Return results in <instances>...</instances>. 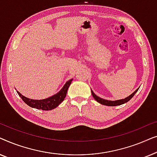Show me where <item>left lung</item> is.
Returning <instances> with one entry per match:
<instances>
[{
    "label": "left lung",
    "mask_w": 157,
    "mask_h": 157,
    "mask_svg": "<svg viewBox=\"0 0 157 157\" xmlns=\"http://www.w3.org/2000/svg\"><path fill=\"white\" fill-rule=\"evenodd\" d=\"M139 89V88H138V89H137L136 91L134 92V93H132L130 96H128V97L125 98L124 99H120V100H117V101H109V100L103 99V98L98 97V96H96V94L94 93L93 91H91V94H92V96H93V97L94 98V99H95L97 102L100 103L101 104L106 105V106H119V105L124 104H125V103L128 102V101L131 99V98H132L133 96L135 95V94L138 91Z\"/></svg>",
    "instance_id": "1"
}]
</instances>
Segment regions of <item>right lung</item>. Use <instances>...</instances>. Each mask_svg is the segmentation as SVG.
Masks as SVG:
<instances>
[{
  "instance_id": "add662e5",
  "label": "right lung",
  "mask_w": 157,
  "mask_h": 157,
  "mask_svg": "<svg viewBox=\"0 0 157 157\" xmlns=\"http://www.w3.org/2000/svg\"><path fill=\"white\" fill-rule=\"evenodd\" d=\"M73 79L68 81L67 82L65 83L63 88L61 89V91L58 92L56 94L53 95L51 97L45 98V99L42 100H35V99H30V98L25 97L22 94L17 91V93L20 97L22 98V100L24 101L27 105L29 106L32 107V108H35L37 109H41L44 111H50L52 109L56 108L63 101L65 98L66 94H67V91L68 87L71 83Z\"/></svg>"
}]
</instances>
